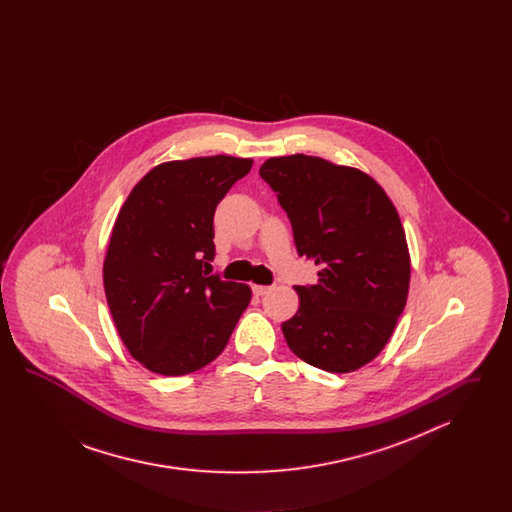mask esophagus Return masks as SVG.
Segmentation results:
<instances>
[{
  "mask_svg": "<svg viewBox=\"0 0 512 512\" xmlns=\"http://www.w3.org/2000/svg\"><path fill=\"white\" fill-rule=\"evenodd\" d=\"M270 290H272L270 286H253V293L255 295H267Z\"/></svg>",
  "mask_w": 512,
  "mask_h": 512,
  "instance_id": "1",
  "label": "esophagus"
}]
</instances>
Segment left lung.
<instances>
[{
    "instance_id": "left-lung-1",
    "label": "left lung",
    "mask_w": 512,
    "mask_h": 512,
    "mask_svg": "<svg viewBox=\"0 0 512 512\" xmlns=\"http://www.w3.org/2000/svg\"><path fill=\"white\" fill-rule=\"evenodd\" d=\"M261 178L292 222L299 257L318 282L295 286L299 311L282 322L293 353L326 372H353L388 343L411 280L405 230L365 172L320 157H272Z\"/></svg>"
}]
</instances>
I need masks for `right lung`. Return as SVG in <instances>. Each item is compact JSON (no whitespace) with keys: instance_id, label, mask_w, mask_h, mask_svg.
I'll list each match as a JSON object with an SVG mask.
<instances>
[{"instance_id":"obj_1","label":"right lung","mask_w":512,"mask_h":512,"mask_svg":"<svg viewBox=\"0 0 512 512\" xmlns=\"http://www.w3.org/2000/svg\"><path fill=\"white\" fill-rule=\"evenodd\" d=\"M251 165L230 155L163 163L122 205L103 286L124 345L151 372L215 361L251 301L249 286L203 270L215 257V209Z\"/></svg>"}]
</instances>
